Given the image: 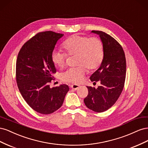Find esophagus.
<instances>
[{
  "mask_svg": "<svg viewBox=\"0 0 148 148\" xmlns=\"http://www.w3.org/2000/svg\"><path fill=\"white\" fill-rule=\"evenodd\" d=\"M70 87L72 88V89H75V90H77L78 89H79L80 88V86H79V85H78V84H71V86H70Z\"/></svg>",
  "mask_w": 148,
  "mask_h": 148,
  "instance_id": "esophagus-1",
  "label": "esophagus"
}]
</instances>
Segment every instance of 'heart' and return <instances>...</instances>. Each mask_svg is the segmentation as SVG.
<instances>
[{"mask_svg": "<svg viewBox=\"0 0 148 148\" xmlns=\"http://www.w3.org/2000/svg\"><path fill=\"white\" fill-rule=\"evenodd\" d=\"M65 53L53 51L51 53L53 64L60 69H63L66 64V55L75 56L74 68L67 70L62 74V79L73 83L82 82L86 69L92 71L99 67L104 59V52L103 44L100 39L73 35L66 39L62 45Z\"/></svg>", "mask_w": 148, "mask_h": 148, "instance_id": "heart-1", "label": "heart"}]
</instances>
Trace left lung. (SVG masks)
<instances>
[{"mask_svg": "<svg viewBox=\"0 0 148 148\" xmlns=\"http://www.w3.org/2000/svg\"><path fill=\"white\" fill-rule=\"evenodd\" d=\"M91 33L99 36L104 56L100 66L90 77L91 82H99L97 89L87 86L88 95L84 102L88 109L102 112L117 101L124 86L126 75V59L123 48L110 35L101 31Z\"/></svg>", "mask_w": 148, "mask_h": 148, "instance_id": "8db88e82", "label": "left lung"}]
</instances>
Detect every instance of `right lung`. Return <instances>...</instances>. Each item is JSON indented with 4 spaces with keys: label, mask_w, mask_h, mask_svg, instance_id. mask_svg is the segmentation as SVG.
<instances>
[{
    "label": "right lung",
    "mask_w": 148,
    "mask_h": 148,
    "mask_svg": "<svg viewBox=\"0 0 148 148\" xmlns=\"http://www.w3.org/2000/svg\"><path fill=\"white\" fill-rule=\"evenodd\" d=\"M64 34L53 31L39 33L22 46L17 57L16 79L19 91L27 104L42 114L59 109L69 91L68 85L51 88L56 72L51 53Z\"/></svg>",
    "instance_id": "obj_1"
}]
</instances>
